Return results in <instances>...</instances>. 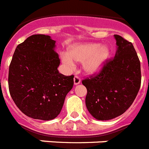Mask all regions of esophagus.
<instances>
[{"label":"esophagus","mask_w":149,"mask_h":149,"mask_svg":"<svg viewBox=\"0 0 149 149\" xmlns=\"http://www.w3.org/2000/svg\"><path fill=\"white\" fill-rule=\"evenodd\" d=\"M80 83V77H79L78 76H74V85H77V84H79Z\"/></svg>","instance_id":"34e87169"}]
</instances>
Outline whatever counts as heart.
Listing matches in <instances>:
<instances>
[{"mask_svg":"<svg viewBox=\"0 0 149 149\" xmlns=\"http://www.w3.org/2000/svg\"><path fill=\"white\" fill-rule=\"evenodd\" d=\"M109 49L99 43H77L71 46L67 54H63L64 63L72 65L73 62L83 63V69L88 74L98 73L103 69L109 56Z\"/></svg>","mask_w":149,"mask_h":149,"instance_id":"obj_1","label":"heart"}]
</instances>
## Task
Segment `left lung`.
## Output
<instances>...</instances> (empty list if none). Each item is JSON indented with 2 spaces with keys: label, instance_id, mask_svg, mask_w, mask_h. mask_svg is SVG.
Listing matches in <instances>:
<instances>
[{
  "label": "left lung",
  "instance_id": "left-lung-1",
  "mask_svg": "<svg viewBox=\"0 0 149 149\" xmlns=\"http://www.w3.org/2000/svg\"><path fill=\"white\" fill-rule=\"evenodd\" d=\"M115 56L97 75L83 80L87 89L86 106L98 120L123 114L133 103L141 84L140 62L133 44L114 35Z\"/></svg>",
  "mask_w": 149,
  "mask_h": 149
}]
</instances>
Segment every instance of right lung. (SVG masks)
I'll use <instances>...</instances> for the list:
<instances>
[{
  "label": "right lung",
  "instance_id": "1",
  "mask_svg": "<svg viewBox=\"0 0 149 149\" xmlns=\"http://www.w3.org/2000/svg\"><path fill=\"white\" fill-rule=\"evenodd\" d=\"M55 40L33 35L16 47L9 69V93L22 112L33 119L51 120L61 112L74 75L59 73Z\"/></svg>",
  "mask_w": 149,
  "mask_h": 149
}]
</instances>
